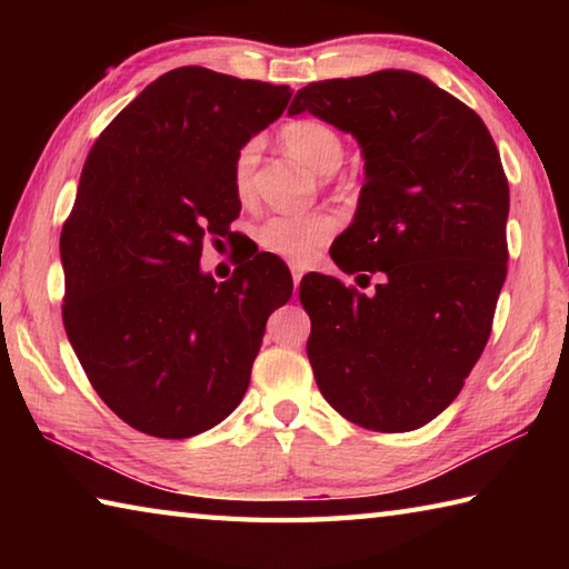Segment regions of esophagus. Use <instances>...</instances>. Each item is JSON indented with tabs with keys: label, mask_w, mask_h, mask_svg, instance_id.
Returning a JSON list of instances; mask_svg holds the SVG:
<instances>
[{
	"label": "esophagus",
	"mask_w": 569,
	"mask_h": 569,
	"mask_svg": "<svg viewBox=\"0 0 569 569\" xmlns=\"http://www.w3.org/2000/svg\"><path fill=\"white\" fill-rule=\"evenodd\" d=\"M293 288H298V286H301V278H303V271H301V268H293Z\"/></svg>",
	"instance_id": "1"
}]
</instances>
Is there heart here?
I'll list each match as a JSON object with an SVG mask.
<instances>
[{"mask_svg": "<svg viewBox=\"0 0 569 569\" xmlns=\"http://www.w3.org/2000/svg\"><path fill=\"white\" fill-rule=\"evenodd\" d=\"M281 142L303 160L308 168L329 176L343 160V142L331 124L321 120H293L281 130ZM258 162V140L240 146L233 160V180L240 198L250 196V180ZM333 218L326 213H298V216H271L256 230L258 246L268 253L288 258L293 263H306L319 253V248L333 236Z\"/></svg>", "mask_w": 569, "mask_h": 569, "instance_id": "obj_1", "label": "heart"}]
</instances>
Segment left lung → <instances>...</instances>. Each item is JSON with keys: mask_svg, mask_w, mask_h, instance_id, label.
Returning <instances> with one entry per match:
<instances>
[{"mask_svg": "<svg viewBox=\"0 0 569 569\" xmlns=\"http://www.w3.org/2000/svg\"><path fill=\"white\" fill-rule=\"evenodd\" d=\"M301 112L351 132L366 160L331 258L383 273L373 296L303 276L316 383L363 429H419L457 399L492 333L509 258L502 160L479 114L417 72L311 82L288 108Z\"/></svg>", "mask_w": 569, "mask_h": 569, "instance_id": "obj_1", "label": "left lung"}]
</instances>
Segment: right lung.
I'll list each match as a JSON object with an SVG mask.
<instances>
[{
    "instance_id": "right-lung-1",
    "label": "right lung",
    "mask_w": 569,
    "mask_h": 569,
    "mask_svg": "<svg viewBox=\"0 0 569 569\" xmlns=\"http://www.w3.org/2000/svg\"><path fill=\"white\" fill-rule=\"evenodd\" d=\"M291 94L178 67L84 160L60 238L62 321L92 389L142 435L188 439L223 421L248 389L268 316L293 293L273 253L223 283L200 271L206 238H230L240 213L236 152Z\"/></svg>"
}]
</instances>
